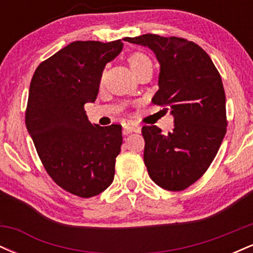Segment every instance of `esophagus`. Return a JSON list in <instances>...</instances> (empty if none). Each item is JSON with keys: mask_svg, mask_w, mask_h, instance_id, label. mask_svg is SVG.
Here are the masks:
<instances>
[{"mask_svg": "<svg viewBox=\"0 0 253 253\" xmlns=\"http://www.w3.org/2000/svg\"><path fill=\"white\" fill-rule=\"evenodd\" d=\"M141 130V127L140 126H135V125H125L124 126V134H129V133L132 132H135V133H139Z\"/></svg>", "mask_w": 253, "mask_h": 253, "instance_id": "34e87169", "label": "esophagus"}]
</instances>
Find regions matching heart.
Instances as JSON below:
<instances>
[{"label": "heart", "instance_id": "obj_1", "mask_svg": "<svg viewBox=\"0 0 253 253\" xmlns=\"http://www.w3.org/2000/svg\"><path fill=\"white\" fill-rule=\"evenodd\" d=\"M127 63L136 77L140 76L143 72L152 69V62H151L150 57L140 51L130 52L127 57Z\"/></svg>", "mask_w": 253, "mask_h": 253}]
</instances>
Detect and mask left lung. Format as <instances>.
<instances>
[{"mask_svg":"<svg viewBox=\"0 0 253 253\" xmlns=\"http://www.w3.org/2000/svg\"><path fill=\"white\" fill-rule=\"evenodd\" d=\"M125 40L155 52L161 72L152 102L170 108L175 119L167 134L155 125L141 128L147 172L163 189H187L210 168L226 134L221 76L206 51L183 38L143 34Z\"/></svg>","mask_w":253,"mask_h":253,"instance_id":"left-lung-1","label":"left lung"}]
</instances>
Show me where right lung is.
<instances>
[{
	"label": "right lung",
	"instance_id": "add662e5",
	"mask_svg": "<svg viewBox=\"0 0 253 253\" xmlns=\"http://www.w3.org/2000/svg\"><path fill=\"white\" fill-rule=\"evenodd\" d=\"M110 42H74L39 64L30 85L26 127L46 172L68 193L92 197L112 184L123 144L121 125L88 120L106 64L123 50Z\"/></svg>",
	"mask_w": 253,
	"mask_h": 253
}]
</instances>
